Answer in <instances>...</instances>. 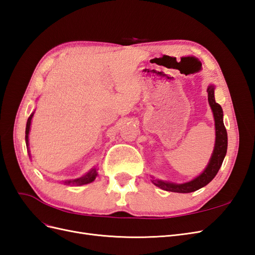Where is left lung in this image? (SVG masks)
<instances>
[{"label":"left lung","mask_w":255,"mask_h":255,"mask_svg":"<svg viewBox=\"0 0 255 255\" xmlns=\"http://www.w3.org/2000/svg\"><path fill=\"white\" fill-rule=\"evenodd\" d=\"M214 86L210 85L207 88L208 94V103L211 105V109L214 114L215 118V128H216V142H215V149L213 152L212 158L208 163L205 170L200 174L195 180L190 182L184 183V184H173L164 181H152L154 185L157 187L172 192H181V194H187V192L196 191L200 188L204 187L205 185L210 183L216 174L218 173L219 169L222 165V161L225 159L228 149V134L225 125H223V112L221 106L216 103L215 96H214Z\"/></svg>","instance_id":"8db88e82"}]
</instances>
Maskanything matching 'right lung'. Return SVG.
Listing matches in <instances>:
<instances>
[{
	"instance_id": "right-lung-1",
	"label": "right lung",
	"mask_w": 255,
	"mask_h": 255,
	"mask_svg": "<svg viewBox=\"0 0 255 255\" xmlns=\"http://www.w3.org/2000/svg\"><path fill=\"white\" fill-rule=\"evenodd\" d=\"M33 115L32 114L28 117L27 119V122H26V128H25V141H26V144L28 145V133H29V127H30V120H32L33 118ZM98 172H97V169L94 168L91 169V170L87 173L85 174L84 176L80 177V179H76V180H72V181H66L65 183L66 184H72V185H84V184H88V183H91L92 181H95L96 176H97Z\"/></svg>"
}]
</instances>
